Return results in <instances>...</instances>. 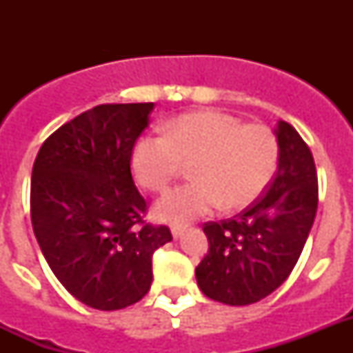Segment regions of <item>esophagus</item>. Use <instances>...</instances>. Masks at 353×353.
Instances as JSON below:
<instances>
[{"mask_svg": "<svg viewBox=\"0 0 353 353\" xmlns=\"http://www.w3.org/2000/svg\"><path fill=\"white\" fill-rule=\"evenodd\" d=\"M171 235H173V239H180V236L183 235V228L182 226H173V228H171Z\"/></svg>", "mask_w": 353, "mask_h": 353, "instance_id": "esophagus-1", "label": "esophagus"}]
</instances>
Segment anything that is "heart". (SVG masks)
I'll return each instance as SVG.
<instances>
[{"mask_svg":"<svg viewBox=\"0 0 353 353\" xmlns=\"http://www.w3.org/2000/svg\"><path fill=\"white\" fill-rule=\"evenodd\" d=\"M183 162H192L194 182L159 199V221L182 224L219 205L239 210L254 203L276 174L279 145L269 127L203 109L168 120L164 134L141 136L130 157L134 179L152 192L166 191Z\"/></svg>","mask_w":353,"mask_h":353,"instance_id":"obj_1","label":"heart"}]
</instances>
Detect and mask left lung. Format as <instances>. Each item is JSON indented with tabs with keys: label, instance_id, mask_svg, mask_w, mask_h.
Returning <instances> with one entry per match:
<instances>
[{
	"label": "left lung",
	"instance_id": "8db88e82",
	"mask_svg": "<svg viewBox=\"0 0 353 353\" xmlns=\"http://www.w3.org/2000/svg\"><path fill=\"white\" fill-rule=\"evenodd\" d=\"M277 173L258 201L233 219L207 223L208 252L196 281L208 299L248 305L277 290L292 274L318 207V179L310 146L290 123L276 125Z\"/></svg>",
	"mask_w": 353,
	"mask_h": 353
}]
</instances>
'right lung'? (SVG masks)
<instances>
[{"instance_id": "1", "label": "right lung", "mask_w": 353, "mask_h": 353, "mask_svg": "<svg viewBox=\"0 0 353 353\" xmlns=\"http://www.w3.org/2000/svg\"><path fill=\"white\" fill-rule=\"evenodd\" d=\"M154 102L102 104L52 132L31 173V224L58 281L93 310L114 311L148 293L168 226L143 223L146 201L130 157Z\"/></svg>"}]
</instances>
